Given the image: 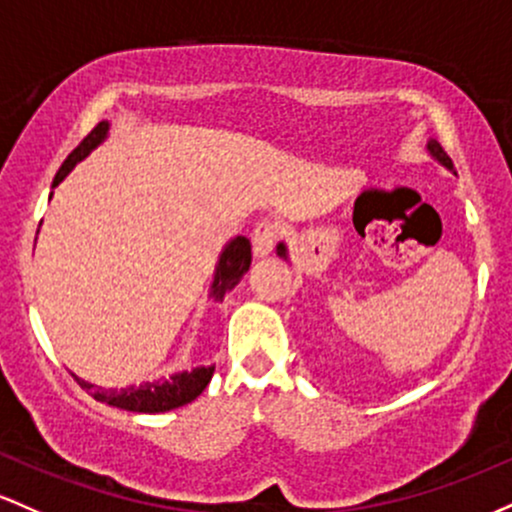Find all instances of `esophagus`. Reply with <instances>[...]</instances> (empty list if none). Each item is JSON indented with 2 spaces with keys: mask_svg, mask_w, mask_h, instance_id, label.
I'll list each match as a JSON object with an SVG mask.
<instances>
[{
  "mask_svg": "<svg viewBox=\"0 0 512 512\" xmlns=\"http://www.w3.org/2000/svg\"><path fill=\"white\" fill-rule=\"evenodd\" d=\"M275 239H278V227L273 222H258L254 234H251V249L256 258L268 256L273 251Z\"/></svg>",
  "mask_w": 512,
  "mask_h": 512,
  "instance_id": "34e87169",
  "label": "esophagus"
}]
</instances>
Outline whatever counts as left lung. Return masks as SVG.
<instances>
[{"label":"left lung","mask_w":512,"mask_h":512,"mask_svg":"<svg viewBox=\"0 0 512 512\" xmlns=\"http://www.w3.org/2000/svg\"><path fill=\"white\" fill-rule=\"evenodd\" d=\"M426 149H428L430 157L435 159V162H438L440 166H445L447 171H452V174H455V166H452V159L447 157L445 149L440 147V142H438V140H433V137H430L428 145H426ZM275 251H278V256H280V258H285V261H287V246H285V241H280L278 249H275Z\"/></svg>","instance_id":"obj_1"}]
</instances>
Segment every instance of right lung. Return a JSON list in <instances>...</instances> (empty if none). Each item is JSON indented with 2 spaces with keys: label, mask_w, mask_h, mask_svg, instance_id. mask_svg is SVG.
<instances>
[{
  "label": "right lung",
  "mask_w": 512,
  "mask_h": 512,
  "mask_svg": "<svg viewBox=\"0 0 512 512\" xmlns=\"http://www.w3.org/2000/svg\"><path fill=\"white\" fill-rule=\"evenodd\" d=\"M108 130H111V123H108V120H101V123L84 137L82 145L72 149L70 157L62 162L60 171H57L53 188L60 186L74 166L84 162L96 147L108 140ZM50 198H53V193H50ZM249 266H251L249 239L246 237L229 239L225 249L220 251L215 273H212V283L208 292L210 300L215 302L225 300L229 292L239 285V280L244 278L246 271H249ZM212 372H215V365H198V367H191V370L171 372L169 377L145 380L142 384H128V387H96V384L86 382L77 375H74V380L82 384L86 392L94 396L96 401H103V404L108 406H116V409H125L132 413H164V411L191 404L195 396L203 394V389L208 387V382L212 380Z\"/></svg>",
  "instance_id": "1"
}]
</instances>
